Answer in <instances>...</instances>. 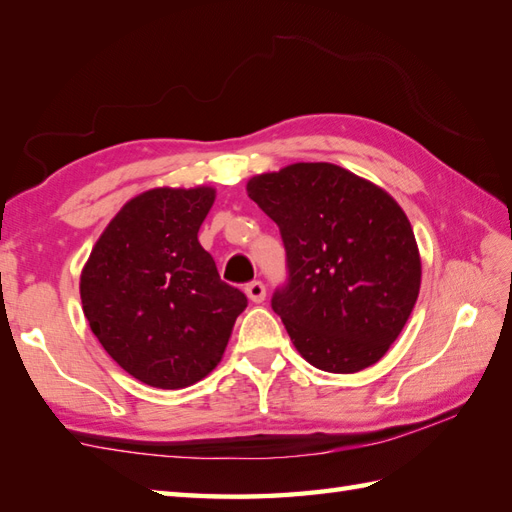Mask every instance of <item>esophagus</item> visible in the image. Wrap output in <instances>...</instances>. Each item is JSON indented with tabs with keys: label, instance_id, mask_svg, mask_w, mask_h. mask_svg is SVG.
Here are the masks:
<instances>
[{
	"label": "esophagus",
	"instance_id": "esophagus-1",
	"mask_svg": "<svg viewBox=\"0 0 512 512\" xmlns=\"http://www.w3.org/2000/svg\"><path fill=\"white\" fill-rule=\"evenodd\" d=\"M245 293H247V298L252 300V302H256V304H260L265 300V293H267V289H265V285L260 280H254V282H249V285L245 287Z\"/></svg>",
	"mask_w": 512,
	"mask_h": 512
}]
</instances>
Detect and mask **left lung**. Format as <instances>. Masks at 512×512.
<instances>
[{"mask_svg": "<svg viewBox=\"0 0 512 512\" xmlns=\"http://www.w3.org/2000/svg\"><path fill=\"white\" fill-rule=\"evenodd\" d=\"M280 227L287 285L271 298L311 366L350 374L399 337L420 289L412 225L388 192L326 162L291 164L247 181Z\"/></svg>", "mask_w": 512, "mask_h": 512, "instance_id": "8db88e82", "label": "left lung"}]
</instances>
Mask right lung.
Listing matches in <instances>:
<instances>
[{
    "instance_id": "1",
    "label": "right lung",
    "mask_w": 512,
    "mask_h": 512,
    "mask_svg": "<svg viewBox=\"0 0 512 512\" xmlns=\"http://www.w3.org/2000/svg\"><path fill=\"white\" fill-rule=\"evenodd\" d=\"M212 203L208 186L146 190L124 203L83 267L89 328L153 388H188L217 368L247 306L197 238Z\"/></svg>"
}]
</instances>
